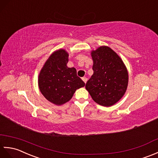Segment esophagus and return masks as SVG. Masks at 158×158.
I'll return each mask as SVG.
<instances>
[{
  "mask_svg": "<svg viewBox=\"0 0 158 158\" xmlns=\"http://www.w3.org/2000/svg\"><path fill=\"white\" fill-rule=\"evenodd\" d=\"M82 79L83 81L85 82V83L86 84V82H87V78H86V77H83V78H82Z\"/></svg>",
  "mask_w": 158,
  "mask_h": 158,
  "instance_id": "obj_1",
  "label": "esophagus"
}]
</instances>
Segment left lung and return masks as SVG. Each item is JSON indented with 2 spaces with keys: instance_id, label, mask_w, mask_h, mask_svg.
Returning a JSON list of instances; mask_svg holds the SVG:
<instances>
[{
  "instance_id": "8db88e82",
  "label": "left lung",
  "mask_w": 158,
  "mask_h": 158,
  "mask_svg": "<svg viewBox=\"0 0 158 158\" xmlns=\"http://www.w3.org/2000/svg\"><path fill=\"white\" fill-rule=\"evenodd\" d=\"M91 56L93 74L85 88L97 103L106 107L113 106L127 90V69L116 52L108 47H99L91 52Z\"/></svg>"
}]
</instances>
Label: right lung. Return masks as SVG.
<instances>
[{"instance_id": "right-lung-1", "label": "right lung", "mask_w": 158, "mask_h": 158, "mask_svg": "<svg viewBox=\"0 0 158 158\" xmlns=\"http://www.w3.org/2000/svg\"><path fill=\"white\" fill-rule=\"evenodd\" d=\"M68 53L59 49L45 62L38 76L41 93L52 103L61 106L72 99L75 91L85 83L77 76L74 68H68Z\"/></svg>"}]
</instances>
